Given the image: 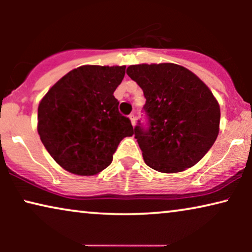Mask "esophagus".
<instances>
[{
  "label": "esophagus",
  "instance_id": "34e87169",
  "mask_svg": "<svg viewBox=\"0 0 252 252\" xmlns=\"http://www.w3.org/2000/svg\"><path fill=\"white\" fill-rule=\"evenodd\" d=\"M129 119H130V122H132V125H133V126L135 125V122H136V116L134 115V113H132V115H129Z\"/></svg>",
  "mask_w": 252,
  "mask_h": 252
}]
</instances>
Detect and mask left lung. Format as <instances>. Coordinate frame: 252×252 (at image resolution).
I'll return each instance as SVG.
<instances>
[{
  "label": "left lung",
  "mask_w": 252,
  "mask_h": 252,
  "mask_svg": "<svg viewBox=\"0 0 252 252\" xmlns=\"http://www.w3.org/2000/svg\"><path fill=\"white\" fill-rule=\"evenodd\" d=\"M127 74L146 97L147 124L134 127L146 164L163 173L194 166L219 133V104L208 86L172 63L130 65Z\"/></svg>",
  "instance_id": "obj_1"
}]
</instances>
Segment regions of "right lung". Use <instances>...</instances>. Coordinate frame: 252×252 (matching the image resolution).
I'll return each mask as SVG.
<instances>
[{
	"instance_id": "add662e5",
	"label": "right lung",
	"mask_w": 252,
	"mask_h": 252,
	"mask_svg": "<svg viewBox=\"0 0 252 252\" xmlns=\"http://www.w3.org/2000/svg\"><path fill=\"white\" fill-rule=\"evenodd\" d=\"M126 66L84 65L58 80L40 102L37 132L58 165L94 175L111 164L124 137L134 133L113 92Z\"/></svg>"
}]
</instances>
